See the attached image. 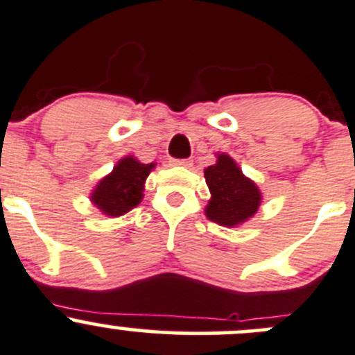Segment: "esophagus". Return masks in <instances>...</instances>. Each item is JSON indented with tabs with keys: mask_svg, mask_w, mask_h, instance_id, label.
I'll list each match as a JSON object with an SVG mask.
<instances>
[{
	"mask_svg": "<svg viewBox=\"0 0 355 355\" xmlns=\"http://www.w3.org/2000/svg\"><path fill=\"white\" fill-rule=\"evenodd\" d=\"M173 166H179V167H186V169H189V167L193 166V160H189V159H176V160H173Z\"/></svg>",
	"mask_w": 355,
	"mask_h": 355,
	"instance_id": "34e87169",
	"label": "esophagus"
}]
</instances>
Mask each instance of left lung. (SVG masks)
Listing matches in <instances>:
<instances>
[{
  "instance_id": "1",
  "label": "left lung",
  "mask_w": 355,
  "mask_h": 355,
  "mask_svg": "<svg viewBox=\"0 0 355 355\" xmlns=\"http://www.w3.org/2000/svg\"><path fill=\"white\" fill-rule=\"evenodd\" d=\"M217 160L205 173L210 200L205 207L208 220L224 227H237L258 211L263 195L258 184L244 176L236 160L227 153H215Z\"/></svg>"
}]
</instances>
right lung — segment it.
<instances>
[{"mask_svg": "<svg viewBox=\"0 0 355 355\" xmlns=\"http://www.w3.org/2000/svg\"><path fill=\"white\" fill-rule=\"evenodd\" d=\"M157 164H144L133 155L118 160L114 169L97 182L90 202L107 217H121L144 200L145 181Z\"/></svg>", "mask_w": 355, "mask_h": 355, "instance_id": "right-lung-1", "label": "right lung"}]
</instances>
